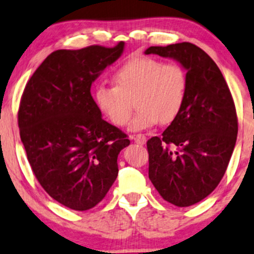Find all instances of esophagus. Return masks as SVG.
<instances>
[{"mask_svg":"<svg viewBox=\"0 0 254 254\" xmlns=\"http://www.w3.org/2000/svg\"><path fill=\"white\" fill-rule=\"evenodd\" d=\"M133 140H134V142L137 143V145L142 146L146 143V136L143 135V134H137V135H134Z\"/></svg>","mask_w":254,"mask_h":254,"instance_id":"esophagus-1","label":"esophagus"}]
</instances>
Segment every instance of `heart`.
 Instances as JSON below:
<instances>
[{
  "label": "heart",
  "instance_id": "1",
  "mask_svg": "<svg viewBox=\"0 0 254 254\" xmlns=\"http://www.w3.org/2000/svg\"><path fill=\"white\" fill-rule=\"evenodd\" d=\"M114 82L96 84L93 99L100 113L115 126L129 119L134 99L137 109L128 130L140 132L170 124L179 115L187 89V76L177 64H164L153 58H134L114 74Z\"/></svg>",
  "mask_w": 254,
  "mask_h": 254
}]
</instances>
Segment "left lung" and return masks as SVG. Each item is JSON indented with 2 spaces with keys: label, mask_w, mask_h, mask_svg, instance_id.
Returning <instances> with one entry per match:
<instances>
[{
  "label": "left lung",
  "mask_w": 254,
  "mask_h": 254,
  "mask_svg": "<svg viewBox=\"0 0 254 254\" xmlns=\"http://www.w3.org/2000/svg\"><path fill=\"white\" fill-rule=\"evenodd\" d=\"M145 54L173 59L186 70L183 108L160 137L147 141V149L148 177L156 190L166 201L187 207L223 179L237 141L236 107L220 69L199 47H149Z\"/></svg>",
  "instance_id": "obj_1"
}]
</instances>
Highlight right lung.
<instances>
[{
	"mask_svg": "<svg viewBox=\"0 0 254 254\" xmlns=\"http://www.w3.org/2000/svg\"><path fill=\"white\" fill-rule=\"evenodd\" d=\"M90 46L52 53L28 81L18 109V128L28 161L53 199L87 211L105 198L117 179L118 155L126 134L102 119L92 83L122 55Z\"/></svg>",
	"mask_w": 254,
	"mask_h": 254,
	"instance_id": "obj_1",
	"label": "right lung"
}]
</instances>
